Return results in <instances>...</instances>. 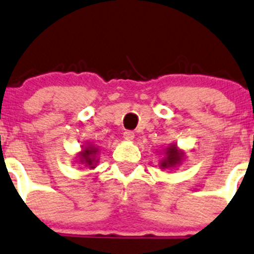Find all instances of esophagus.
Wrapping results in <instances>:
<instances>
[{
  "label": "esophagus",
  "instance_id": "obj_1",
  "mask_svg": "<svg viewBox=\"0 0 254 254\" xmlns=\"http://www.w3.org/2000/svg\"><path fill=\"white\" fill-rule=\"evenodd\" d=\"M124 138L125 140H133V138H134V133L130 132V130H126V132L124 133Z\"/></svg>",
  "mask_w": 254,
  "mask_h": 254
}]
</instances>
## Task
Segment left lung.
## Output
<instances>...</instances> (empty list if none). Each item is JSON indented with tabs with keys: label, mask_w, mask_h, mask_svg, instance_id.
<instances>
[{
	"label": "left lung",
	"mask_w": 254,
	"mask_h": 254,
	"mask_svg": "<svg viewBox=\"0 0 254 254\" xmlns=\"http://www.w3.org/2000/svg\"><path fill=\"white\" fill-rule=\"evenodd\" d=\"M185 150L180 149L177 144H170L167 148L164 150V158L160 161V167L161 170H171L176 169L177 166L181 165L185 160Z\"/></svg>",
	"instance_id": "1"
}]
</instances>
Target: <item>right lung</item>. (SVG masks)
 Wrapping results in <instances>:
<instances>
[{"instance_id":"1","label":"right lung","mask_w":254,"mask_h":254,"mask_svg":"<svg viewBox=\"0 0 254 254\" xmlns=\"http://www.w3.org/2000/svg\"><path fill=\"white\" fill-rule=\"evenodd\" d=\"M100 149L98 145L93 144V143L87 142L80 146V151L75 155V163L79 165H84L89 167V169H95L99 163V153Z\"/></svg>"}]
</instances>
